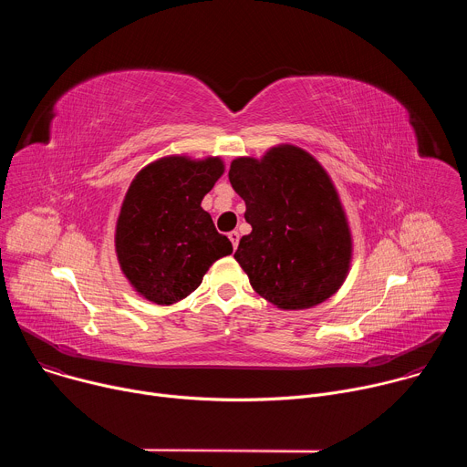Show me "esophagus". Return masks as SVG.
Here are the masks:
<instances>
[{
    "instance_id": "34e87169",
    "label": "esophagus",
    "mask_w": 467,
    "mask_h": 467,
    "mask_svg": "<svg viewBox=\"0 0 467 467\" xmlns=\"http://www.w3.org/2000/svg\"><path fill=\"white\" fill-rule=\"evenodd\" d=\"M229 240H231L233 247L236 249V247H238V242H240V233H238V231H231V233H229Z\"/></svg>"
}]
</instances>
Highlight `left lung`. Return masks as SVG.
Here are the masks:
<instances>
[{"instance_id":"obj_1","label":"left lung","mask_w":467,"mask_h":467,"mask_svg":"<svg viewBox=\"0 0 467 467\" xmlns=\"http://www.w3.org/2000/svg\"><path fill=\"white\" fill-rule=\"evenodd\" d=\"M229 181L253 229L234 253L253 290L281 310L335 296L351 270L353 236L327 170L308 151L279 144L260 159L236 157Z\"/></svg>"}]
</instances>
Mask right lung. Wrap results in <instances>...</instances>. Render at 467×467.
Masks as SVG:
<instances>
[{"instance_id": "add662e5", "label": "right lung", "mask_w": 467, "mask_h": 467, "mask_svg": "<svg viewBox=\"0 0 467 467\" xmlns=\"http://www.w3.org/2000/svg\"><path fill=\"white\" fill-rule=\"evenodd\" d=\"M223 171L222 157L168 155L130 181L114 249L121 274L144 299L164 306L184 299L218 258L233 253L202 207Z\"/></svg>"}]
</instances>
